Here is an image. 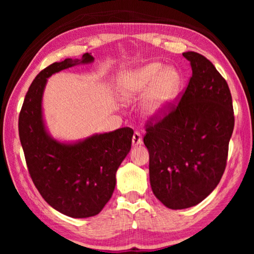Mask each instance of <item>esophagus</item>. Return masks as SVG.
Masks as SVG:
<instances>
[{
	"instance_id": "esophagus-1",
	"label": "esophagus",
	"mask_w": 254,
	"mask_h": 254,
	"mask_svg": "<svg viewBox=\"0 0 254 254\" xmlns=\"http://www.w3.org/2000/svg\"><path fill=\"white\" fill-rule=\"evenodd\" d=\"M142 144V135L139 132H134L132 136V145L133 147H137V145Z\"/></svg>"
}]
</instances>
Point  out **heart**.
I'll return each instance as SVG.
<instances>
[{
	"mask_svg": "<svg viewBox=\"0 0 254 254\" xmlns=\"http://www.w3.org/2000/svg\"><path fill=\"white\" fill-rule=\"evenodd\" d=\"M184 85L180 71L161 63H149L120 72L117 92L123 102H132L142 95L141 114L147 120L158 121L169 113Z\"/></svg>",
	"mask_w": 254,
	"mask_h": 254,
	"instance_id": "b5f03b06",
	"label": "heart"
}]
</instances>
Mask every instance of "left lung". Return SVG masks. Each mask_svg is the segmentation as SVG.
<instances>
[{
  "instance_id": "1",
  "label": "left lung",
  "mask_w": 254,
  "mask_h": 254,
  "mask_svg": "<svg viewBox=\"0 0 254 254\" xmlns=\"http://www.w3.org/2000/svg\"><path fill=\"white\" fill-rule=\"evenodd\" d=\"M192 74L178 106L154 126L144 144L149 150L150 185L171 209L199 204L225 170L234 112L226 80L203 55L187 51Z\"/></svg>"
}]
</instances>
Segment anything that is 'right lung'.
Masks as SVG:
<instances>
[{
    "mask_svg": "<svg viewBox=\"0 0 254 254\" xmlns=\"http://www.w3.org/2000/svg\"><path fill=\"white\" fill-rule=\"evenodd\" d=\"M94 63L91 54L51 64L32 81L19 117V135L34 186L51 207L74 218L95 216L110 200L117 171L131 150L133 130L121 127L60 141L46 126L42 98L49 77Z\"/></svg>",
    "mask_w": 254,
    "mask_h": 254,
    "instance_id": "1",
    "label": "right lung"
}]
</instances>
